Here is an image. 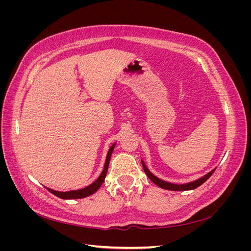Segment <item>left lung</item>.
Listing matches in <instances>:
<instances>
[{"label": "left lung", "instance_id": "8db88e82", "mask_svg": "<svg viewBox=\"0 0 251 251\" xmlns=\"http://www.w3.org/2000/svg\"><path fill=\"white\" fill-rule=\"evenodd\" d=\"M141 163H142V168H143V171L144 173L147 174V176L154 182V183L156 185H158L159 187H161L163 189H169V191H189V189H195L198 186H200L201 184H203L205 181H206L212 174H214V172L216 170H212L210 173H208L207 175H205L204 177L196 180L194 182H189V183H186V184H173V183H169V182H165L161 179L157 178L156 176H154L153 174H151L148 168L146 166V164H144V162L141 160Z\"/></svg>", "mask_w": 251, "mask_h": 251}]
</instances>
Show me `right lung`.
<instances>
[{"mask_svg":"<svg viewBox=\"0 0 251 251\" xmlns=\"http://www.w3.org/2000/svg\"><path fill=\"white\" fill-rule=\"evenodd\" d=\"M115 148V143L113 144V146L110 148L109 151H108V155H107V159H105V163H104V168L103 171L101 173V175L100 177H98L92 184H90L89 186L85 187V188H81L78 189V191H70V192H56V191H53L51 188H47L50 193H52L53 195H55L56 197L60 199H81V198H86L88 196L93 195L98 188H100L102 184V182L104 181L105 176H107V172H108V168H109V162H110V159L113 153V150Z\"/></svg>","mask_w":251,"mask_h":251,"instance_id":"obj_1","label":"right lung"}]
</instances>
